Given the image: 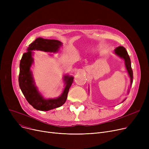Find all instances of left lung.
Here are the masks:
<instances>
[{"mask_svg": "<svg viewBox=\"0 0 149 149\" xmlns=\"http://www.w3.org/2000/svg\"><path fill=\"white\" fill-rule=\"evenodd\" d=\"M115 53L116 55H118L119 57H120L121 58H122L124 60L125 65H126L127 70L128 74L129 75V77L130 78V82H131V84H132V83L133 81V78H134V77H133V70H132V67H131L130 58L129 57V56L127 51L126 50V48H124L123 46H119L115 49Z\"/></svg>", "mask_w": 149, "mask_h": 149, "instance_id": "1", "label": "left lung"}]
</instances>
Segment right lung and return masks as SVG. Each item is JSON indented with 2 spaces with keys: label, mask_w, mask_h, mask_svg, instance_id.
I'll list each match as a JSON object with an SVG mask.
<instances>
[{
  "label": "right lung",
  "mask_w": 149,
  "mask_h": 149,
  "mask_svg": "<svg viewBox=\"0 0 149 149\" xmlns=\"http://www.w3.org/2000/svg\"><path fill=\"white\" fill-rule=\"evenodd\" d=\"M61 45V42L57 40H49L38 37L29 45L28 51L23 54L20 60L19 75L20 88L29 104L37 110L47 111L63 104L67 99L69 89L74 81V78L71 76H65L64 80L66 86L60 97L56 99H44L35 86L30 70V67L33 62L31 51L40 50L55 52L58 51Z\"/></svg>",
  "instance_id": "add662e5"
}]
</instances>
